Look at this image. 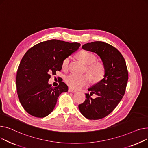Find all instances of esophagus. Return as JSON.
Listing matches in <instances>:
<instances>
[{
  "label": "esophagus",
  "instance_id": "obj_1",
  "mask_svg": "<svg viewBox=\"0 0 148 148\" xmlns=\"http://www.w3.org/2000/svg\"><path fill=\"white\" fill-rule=\"evenodd\" d=\"M68 91H69V92H77L76 90H75L72 88H70V87L69 88Z\"/></svg>",
  "mask_w": 148,
  "mask_h": 148
}]
</instances>
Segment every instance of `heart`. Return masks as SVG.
<instances>
[{"instance_id":"1","label":"heart","mask_w":148,"mask_h":148,"mask_svg":"<svg viewBox=\"0 0 148 148\" xmlns=\"http://www.w3.org/2000/svg\"><path fill=\"white\" fill-rule=\"evenodd\" d=\"M79 59L86 65V71L87 72L92 80L94 82L100 81L105 73V68L104 64L95 61L96 56L94 54L86 51H81L77 54ZM71 57L65 58L62 62V69L64 71L67 70L70 63ZM66 84L73 89H80L87 85L90 82V77L86 74L77 75L71 73L64 77Z\"/></svg>"}]
</instances>
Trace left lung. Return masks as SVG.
<instances>
[{
	"label": "left lung",
	"mask_w": 148,
	"mask_h": 148,
	"mask_svg": "<svg viewBox=\"0 0 148 148\" xmlns=\"http://www.w3.org/2000/svg\"><path fill=\"white\" fill-rule=\"evenodd\" d=\"M82 48L100 56L105 73L102 80L88 89L91 93L85 94L86 100L78 107L86 118L100 119L110 114L123 97L128 79L127 67L123 55L109 43L95 41ZM93 94L97 95L96 98L91 97Z\"/></svg>",
	"instance_id": "left-lung-1"
}]
</instances>
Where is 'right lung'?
I'll use <instances>...</instances> for the list:
<instances>
[{"instance_id": "1", "label": "right lung", "mask_w": 148, "mask_h": 148, "mask_svg": "<svg viewBox=\"0 0 148 148\" xmlns=\"http://www.w3.org/2000/svg\"><path fill=\"white\" fill-rule=\"evenodd\" d=\"M80 43L52 39L34 45L22 58L16 77L20 103L30 115L43 118L53 112L61 93L68 91L61 81L56 87L48 84L51 74L61 71L63 60L76 51Z\"/></svg>"}]
</instances>
